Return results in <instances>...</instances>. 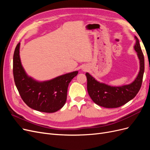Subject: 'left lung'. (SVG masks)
I'll return each mask as SVG.
<instances>
[{
    "label": "left lung",
    "instance_id": "1",
    "mask_svg": "<svg viewBox=\"0 0 150 150\" xmlns=\"http://www.w3.org/2000/svg\"><path fill=\"white\" fill-rule=\"evenodd\" d=\"M134 49L139 60V71L133 82L121 86H111L95 79L86 72L87 89L90 98L98 105L107 108H116L124 105L133 99L141 88L144 71V56L137 36Z\"/></svg>",
    "mask_w": 150,
    "mask_h": 150
}]
</instances>
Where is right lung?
Segmentation results:
<instances>
[{"label": "right lung", "instance_id": "obj_1", "mask_svg": "<svg viewBox=\"0 0 150 150\" xmlns=\"http://www.w3.org/2000/svg\"><path fill=\"white\" fill-rule=\"evenodd\" d=\"M20 42L15 49L13 57L14 82L22 100L29 108L44 112H54L66 103L69 84L78 71L61 75L51 80L39 82L26 74L22 66Z\"/></svg>", "mask_w": 150, "mask_h": 150}]
</instances>
